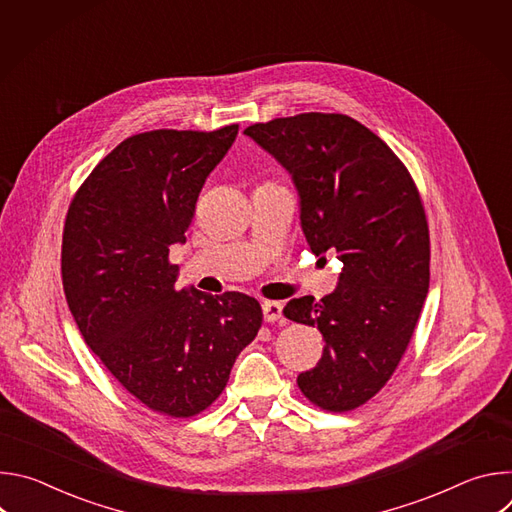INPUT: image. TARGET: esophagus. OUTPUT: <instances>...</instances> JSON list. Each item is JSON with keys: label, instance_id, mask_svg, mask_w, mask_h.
<instances>
[{"label": "esophagus", "instance_id": "34e87169", "mask_svg": "<svg viewBox=\"0 0 512 512\" xmlns=\"http://www.w3.org/2000/svg\"><path fill=\"white\" fill-rule=\"evenodd\" d=\"M261 308H263V318H265V322H277V320H281V310H283L281 302H269V300H265V302L261 304Z\"/></svg>", "mask_w": 512, "mask_h": 512}]
</instances>
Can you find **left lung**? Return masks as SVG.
I'll return each mask as SVG.
<instances>
[{
  "label": "left lung",
  "mask_w": 512,
  "mask_h": 512,
  "mask_svg": "<svg viewBox=\"0 0 512 512\" xmlns=\"http://www.w3.org/2000/svg\"><path fill=\"white\" fill-rule=\"evenodd\" d=\"M300 194L310 251H336L342 273L320 302H287L283 316L318 326L326 346L298 387L316 407L344 413L395 373L429 289V229L419 190L389 145L340 113H300L245 129Z\"/></svg>",
  "instance_id": "obj_1"
}]
</instances>
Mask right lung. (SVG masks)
<instances>
[{
  "instance_id": "1",
  "label": "right lung",
  "mask_w": 512,
  "mask_h": 512,
  "mask_svg": "<svg viewBox=\"0 0 512 512\" xmlns=\"http://www.w3.org/2000/svg\"><path fill=\"white\" fill-rule=\"evenodd\" d=\"M239 125L154 129L123 139L72 198L62 233L64 296L87 346L139 403L194 417L229 383L261 328L255 298L178 289L170 247Z\"/></svg>"
}]
</instances>
